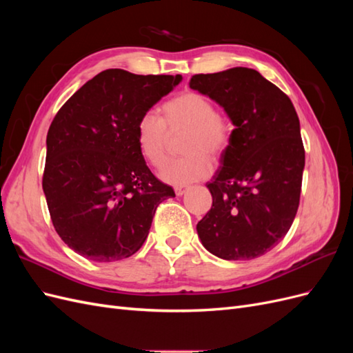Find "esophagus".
<instances>
[{
    "label": "esophagus",
    "instance_id": "34e87169",
    "mask_svg": "<svg viewBox=\"0 0 353 353\" xmlns=\"http://www.w3.org/2000/svg\"><path fill=\"white\" fill-rule=\"evenodd\" d=\"M187 190H188V187L178 185V187H175V194H176V196H183Z\"/></svg>",
    "mask_w": 353,
    "mask_h": 353
}]
</instances>
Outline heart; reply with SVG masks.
Listing matches in <instances>:
<instances>
[{
  "label": "heart",
  "instance_id": "obj_1",
  "mask_svg": "<svg viewBox=\"0 0 353 353\" xmlns=\"http://www.w3.org/2000/svg\"><path fill=\"white\" fill-rule=\"evenodd\" d=\"M162 119L153 112L144 113L135 125V140L140 154L153 168H160L166 159L168 131L187 128L183 140V157L169 160L160 176L172 185H184L210 174L213 159L221 157L231 143L232 126L225 116L216 112L206 95L185 91L162 104Z\"/></svg>",
  "mask_w": 353,
  "mask_h": 353
}]
</instances>
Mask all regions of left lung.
Masks as SVG:
<instances>
[{
	"instance_id": "1",
	"label": "left lung",
	"mask_w": 353,
	"mask_h": 353,
	"mask_svg": "<svg viewBox=\"0 0 353 353\" xmlns=\"http://www.w3.org/2000/svg\"><path fill=\"white\" fill-rule=\"evenodd\" d=\"M190 88L222 105L236 126L206 184L213 201L199 237L218 258H259L284 239L301 200L305 148L294 105L249 68L194 74Z\"/></svg>"
}]
</instances>
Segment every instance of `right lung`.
<instances>
[{
  "label": "right lung",
  "instance_id": "right-lung-1",
  "mask_svg": "<svg viewBox=\"0 0 353 353\" xmlns=\"http://www.w3.org/2000/svg\"><path fill=\"white\" fill-rule=\"evenodd\" d=\"M181 79L103 70L52 119L42 190L60 239L83 258H130L145 241L157 206L175 197L145 165L135 125Z\"/></svg>",
  "mask_w": 353,
  "mask_h": 353
}]
</instances>
